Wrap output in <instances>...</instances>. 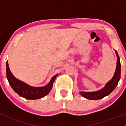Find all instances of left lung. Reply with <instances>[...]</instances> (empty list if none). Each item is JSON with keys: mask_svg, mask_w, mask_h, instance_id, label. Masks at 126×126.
Masks as SVG:
<instances>
[{"mask_svg": "<svg viewBox=\"0 0 126 126\" xmlns=\"http://www.w3.org/2000/svg\"><path fill=\"white\" fill-rule=\"evenodd\" d=\"M116 54L117 56V63L115 73L113 78L107 82L105 86L101 90L96 92H80V94L84 98L89 100H100L103 98V97L108 95L110 93L114 90L116 87L118 85L119 80L121 78V63L117 51L115 50Z\"/></svg>", "mask_w": 126, "mask_h": 126, "instance_id": "obj_1", "label": "left lung"}]
</instances>
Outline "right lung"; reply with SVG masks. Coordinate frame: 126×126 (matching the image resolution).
<instances>
[{
  "instance_id": "right-lung-1",
  "label": "right lung",
  "mask_w": 126,
  "mask_h": 126,
  "mask_svg": "<svg viewBox=\"0 0 126 126\" xmlns=\"http://www.w3.org/2000/svg\"><path fill=\"white\" fill-rule=\"evenodd\" d=\"M6 66H7L6 69L7 78L10 86L19 96L28 100L39 99L47 95L52 90L53 82L55 81L56 78L58 76V74L54 76L52 78L50 82L46 86L41 87H34L30 86L28 84L16 79L11 73L8 62H7L6 63Z\"/></svg>"
}]
</instances>
